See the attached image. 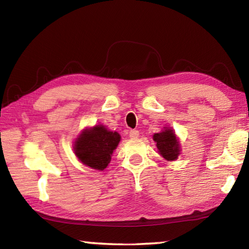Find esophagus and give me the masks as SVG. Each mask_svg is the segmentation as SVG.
Returning <instances> with one entry per match:
<instances>
[{
    "instance_id": "34e87169",
    "label": "esophagus",
    "mask_w": 249,
    "mask_h": 249,
    "mask_svg": "<svg viewBox=\"0 0 249 249\" xmlns=\"http://www.w3.org/2000/svg\"><path fill=\"white\" fill-rule=\"evenodd\" d=\"M138 136H139V131L138 130H130L129 131V137L131 139H136V138H138Z\"/></svg>"
}]
</instances>
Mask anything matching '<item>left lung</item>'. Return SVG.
<instances>
[{
  "label": "left lung",
  "mask_w": 249,
  "mask_h": 249,
  "mask_svg": "<svg viewBox=\"0 0 249 249\" xmlns=\"http://www.w3.org/2000/svg\"><path fill=\"white\" fill-rule=\"evenodd\" d=\"M153 140L156 142V146L160 154L166 160H176L179 155V143L176 134L170 127H165L161 133L154 134Z\"/></svg>",
  "instance_id": "left-lung-1"
}]
</instances>
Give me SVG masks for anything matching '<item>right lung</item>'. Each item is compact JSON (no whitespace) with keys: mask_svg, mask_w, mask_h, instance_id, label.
<instances>
[{"mask_svg":"<svg viewBox=\"0 0 249 249\" xmlns=\"http://www.w3.org/2000/svg\"><path fill=\"white\" fill-rule=\"evenodd\" d=\"M121 136L116 131H110L104 125H95L86 128L73 143V151L83 165L103 171L111 160Z\"/></svg>","mask_w":249,"mask_h":249,"instance_id":"right-lung-1","label":"right lung"}]
</instances>
